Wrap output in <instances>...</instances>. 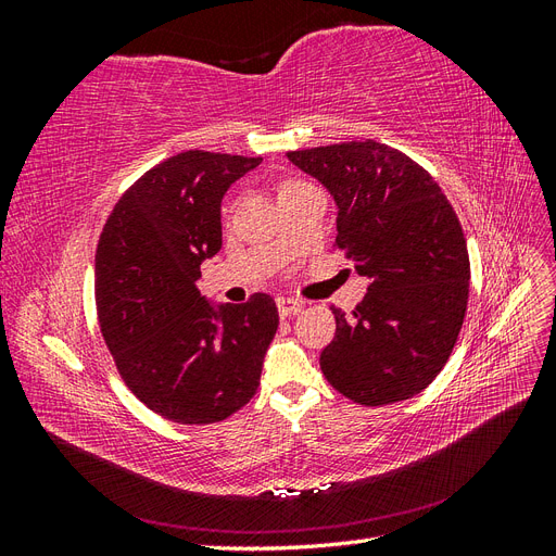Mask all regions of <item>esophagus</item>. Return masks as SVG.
Listing matches in <instances>:
<instances>
[{"instance_id":"1","label":"esophagus","mask_w":556,"mask_h":556,"mask_svg":"<svg viewBox=\"0 0 556 556\" xmlns=\"http://www.w3.org/2000/svg\"><path fill=\"white\" fill-rule=\"evenodd\" d=\"M276 306H278V313H280V317H288V315H294V313H299L301 311V301L299 299H290V296H278L276 299Z\"/></svg>"}]
</instances>
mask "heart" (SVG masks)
<instances>
[{
	"label": "heart",
	"instance_id": "b5f03b06",
	"mask_svg": "<svg viewBox=\"0 0 556 556\" xmlns=\"http://www.w3.org/2000/svg\"><path fill=\"white\" fill-rule=\"evenodd\" d=\"M294 188H301V185H299V182H288V185H285V188H282L280 192H285V190H294Z\"/></svg>",
	"mask_w": 556,
	"mask_h": 556
}]
</instances>
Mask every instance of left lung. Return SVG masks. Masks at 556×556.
<instances>
[{
    "label": "left lung",
    "instance_id": "obj_1",
    "mask_svg": "<svg viewBox=\"0 0 556 556\" xmlns=\"http://www.w3.org/2000/svg\"><path fill=\"white\" fill-rule=\"evenodd\" d=\"M288 160L327 188L339 211L336 245L371 280L352 315L331 306L325 378L362 406L419 394L441 374L466 315L470 264L457 213L422 166L371 139Z\"/></svg>",
    "mask_w": 556,
    "mask_h": 556
}]
</instances>
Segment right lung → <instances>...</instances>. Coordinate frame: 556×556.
Returning <instances> with one entry per match:
<instances>
[{"mask_svg":"<svg viewBox=\"0 0 556 556\" xmlns=\"http://www.w3.org/2000/svg\"><path fill=\"white\" fill-rule=\"evenodd\" d=\"M262 157L185 150L117 201L94 260L99 325L125 384L178 425L220 422L255 396L278 329L268 294L215 304L197 290L223 248L220 206Z\"/></svg>","mask_w":556,"mask_h":556,"instance_id":"1","label":"right lung"}]
</instances>
